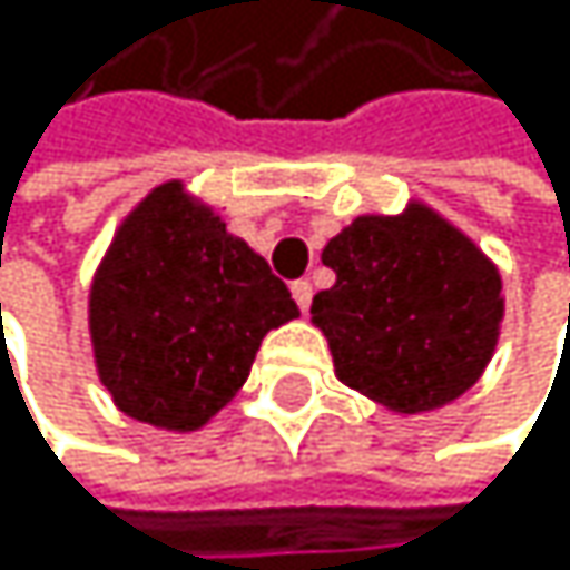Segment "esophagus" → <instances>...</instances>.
I'll return each instance as SVG.
<instances>
[{
    "instance_id": "34e87169",
    "label": "esophagus",
    "mask_w": 570,
    "mask_h": 570,
    "mask_svg": "<svg viewBox=\"0 0 570 570\" xmlns=\"http://www.w3.org/2000/svg\"><path fill=\"white\" fill-rule=\"evenodd\" d=\"M291 294H294L297 307L307 311V307H311V297H314V287H311L307 279H294V283H291Z\"/></svg>"
}]
</instances>
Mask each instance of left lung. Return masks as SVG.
I'll use <instances>...</instances> for the list:
<instances>
[{"mask_svg":"<svg viewBox=\"0 0 570 570\" xmlns=\"http://www.w3.org/2000/svg\"><path fill=\"white\" fill-rule=\"evenodd\" d=\"M335 287L311 304L338 380L400 413L462 396L502 321L495 266L428 208L362 215L321 253Z\"/></svg>","mask_w":570,"mask_h":570,"instance_id":"left-lung-1","label":"left lung"}]
</instances>
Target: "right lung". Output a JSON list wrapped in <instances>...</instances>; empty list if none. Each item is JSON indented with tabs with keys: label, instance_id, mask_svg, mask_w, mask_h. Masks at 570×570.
I'll return each mask as SVG.
<instances>
[{
	"label": "right lung",
	"instance_id": "obj_1",
	"mask_svg": "<svg viewBox=\"0 0 570 570\" xmlns=\"http://www.w3.org/2000/svg\"><path fill=\"white\" fill-rule=\"evenodd\" d=\"M297 314L266 259L170 180L126 218L95 276L98 376L129 417L194 431L246 383L269 327Z\"/></svg>",
	"mask_w": 570,
	"mask_h": 570
}]
</instances>
